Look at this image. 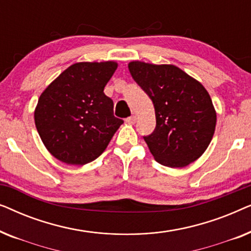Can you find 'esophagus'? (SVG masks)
Wrapping results in <instances>:
<instances>
[{
	"mask_svg": "<svg viewBox=\"0 0 251 251\" xmlns=\"http://www.w3.org/2000/svg\"><path fill=\"white\" fill-rule=\"evenodd\" d=\"M136 116L135 115H132V116H130V118H126V123H129V125H135L136 123Z\"/></svg>",
	"mask_w": 251,
	"mask_h": 251,
	"instance_id": "34e87169",
	"label": "esophagus"
}]
</instances>
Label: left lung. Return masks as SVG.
Returning <instances> with one entry per match:
<instances>
[{
	"mask_svg": "<svg viewBox=\"0 0 251 251\" xmlns=\"http://www.w3.org/2000/svg\"><path fill=\"white\" fill-rule=\"evenodd\" d=\"M128 67L155 109V129L143 137L154 159L170 168L194 162L207 150L216 128L208 91L174 65L132 61Z\"/></svg>",
	"mask_w": 251,
	"mask_h": 251,
	"instance_id": "obj_1",
	"label": "left lung"
}]
</instances>
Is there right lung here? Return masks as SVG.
<instances>
[{"instance_id": "1", "label": "right lung", "mask_w": 251, "mask_h": 251, "mask_svg": "<svg viewBox=\"0 0 251 251\" xmlns=\"http://www.w3.org/2000/svg\"><path fill=\"white\" fill-rule=\"evenodd\" d=\"M116 67L114 61L74 64L40 96L34 113L37 132L61 162L82 166L96 160L123 123L104 94Z\"/></svg>"}]
</instances>
